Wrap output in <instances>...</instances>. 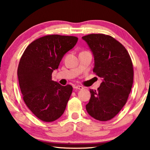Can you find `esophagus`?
Instances as JSON below:
<instances>
[{"label": "esophagus", "instance_id": "1", "mask_svg": "<svg viewBox=\"0 0 150 150\" xmlns=\"http://www.w3.org/2000/svg\"><path fill=\"white\" fill-rule=\"evenodd\" d=\"M74 88L75 89H84L83 87L81 86V85H75Z\"/></svg>", "mask_w": 150, "mask_h": 150}]
</instances>
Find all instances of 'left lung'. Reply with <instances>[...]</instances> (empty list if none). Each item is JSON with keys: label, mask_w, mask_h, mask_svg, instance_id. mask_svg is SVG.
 I'll return each instance as SVG.
<instances>
[{"label": "left lung", "mask_w": 150, "mask_h": 150, "mask_svg": "<svg viewBox=\"0 0 150 150\" xmlns=\"http://www.w3.org/2000/svg\"><path fill=\"white\" fill-rule=\"evenodd\" d=\"M82 39L94 57L93 72L103 80L97 91L90 89L91 98L86 110L97 120H110L126 103L132 89V60L126 49L112 37L90 34Z\"/></svg>", "instance_id": "left-lung-1"}]
</instances>
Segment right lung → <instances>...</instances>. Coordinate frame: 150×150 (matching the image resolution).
<instances>
[{"instance_id": "right-lung-1", "label": "right lung", "mask_w": 150, "mask_h": 150, "mask_svg": "<svg viewBox=\"0 0 150 150\" xmlns=\"http://www.w3.org/2000/svg\"><path fill=\"white\" fill-rule=\"evenodd\" d=\"M77 40L73 36L47 35L32 42L21 57L17 75L23 100L43 122L55 121L65 110L73 87L52 81V73Z\"/></svg>"}]
</instances>
